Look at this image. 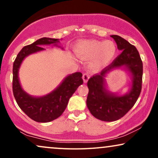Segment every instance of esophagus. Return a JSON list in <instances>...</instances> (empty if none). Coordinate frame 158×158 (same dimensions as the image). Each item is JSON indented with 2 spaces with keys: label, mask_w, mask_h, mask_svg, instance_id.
I'll use <instances>...</instances> for the list:
<instances>
[{
  "label": "esophagus",
  "mask_w": 158,
  "mask_h": 158,
  "mask_svg": "<svg viewBox=\"0 0 158 158\" xmlns=\"http://www.w3.org/2000/svg\"><path fill=\"white\" fill-rule=\"evenodd\" d=\"M82 78H83L84 82H85V83L87 82V81H88V79H89V73H85L82 76Z\"/></svg>",
  "instance_id": "1"
}]
</instances>
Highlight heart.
Listing matches in <instances>:
<instances>
[{
  "label": "heart",
  "instance_id": "obj_1",
  "mask_svg": "<svg viewBox=\"0 0 158 158\" xmlns=\"http://www.w3.org/2000/svg\"><path fill=\"white\" fill-rule=\"evenodd\" d=\"M117 47L112 41H85L79 44L77 49V55L84 60L92 59L89 67L96 70L105 66L114 58Z\"/></svg>",
  "mask_w": 158,
  "mask_h": 158
}]
</instances>
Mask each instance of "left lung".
<instances>
[{"mask_svg":"<svg viewBox=\"0 0 158 158\" xmlns=\"http://www.w3.org/2000/svg\"><path fill=\"white\" fill-rule=\"evenodd\" d=\"M111 37L122 53L101 73L93 75L87 81V107L95 118L106 122L117 120L126 114L136 102L142 87L143 63L137 49L119 35H112ZM123 65L132 73V86L128 94L118 97L105 89L103 77L108 71Z\"/></svg>","mask_w":158,"mask_h":158,"instance_id":"obj_1","label":"left lung"}]
</instances>
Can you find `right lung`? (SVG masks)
Wrapping results in <instances>:
<instances>
[{
	"label": "right lung",
	"instance_id": "add662e5",
	"mask_svg": "<svg viewBox=\"0 0 158 158\" xmlns=\"http://www.w3.org/2000/svg\"><path fill=\"white\" fill-rule=\"evenodd\" d=\"M58 39L41 38L34 43L24 47L18 53L13 64L12 89L18 106L30 118L38 123H48L58 118L66 108L70 98L80 85L83 84L82 73L77 72L68 76L52 93L43 97H32L21 87L18 71L26 56L44 49L41 45L55 44Z\"/></svg>",
	"mask_w": 158,
	"mask_h": 158
}]
</instances>
